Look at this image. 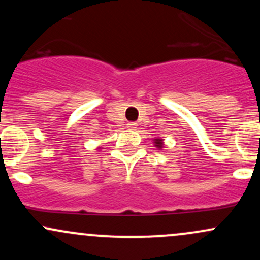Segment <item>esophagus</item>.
<instances>
[{
  "label": "esophagus",
  "instance_id": "34e87169",
  "mask_svg": "<svg viewBox=\"0 0 260 260\" xmlns=\"http://www.w3.org/2000/svg\"><path fill=\"white\" fill-rule=\"evenodd\" d=\"M127 127L131 128V129H134V128H137V123L136 122H128Z\"/></svg>",
  "mask_w": 260,
  "mask_h": 260
}]
</instances>
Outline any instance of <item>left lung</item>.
Instances as JSON below:
<instances>
[{
    "instance_id": "left-lung-1",
    "label": "left lung",
    "mask_w": 260,
    "mask_h": 260,
    "mask_svg": "<svg viewBox=\"0 0 260 260\" xmlns=\"http://www.w3.org/2000/svg\"><path fill=\"white\" fill-rule=\"evenodd\" d=\"M154 147H156L157 149H162L164 147V140L162 138H154Z\"/></svg>"
}]
</instances>
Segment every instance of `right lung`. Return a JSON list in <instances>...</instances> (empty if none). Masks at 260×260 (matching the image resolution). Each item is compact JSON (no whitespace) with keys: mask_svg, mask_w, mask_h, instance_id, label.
I'll return each mask as SVG.
<instances>
[{"mask_svg":"<svg viewBox=\"0 0 260 260\" xmlns=\"http://www.w3.org/2000/svg\"><path fill=\"white\" fill-rule=\"evenodd\" d=\"M98 149H101V148H100V147H99V148H98Z\"/></svg>","mask_w":260,"mask_h":260,"instance_id":"1","label":"right lung"}]
</instances>
